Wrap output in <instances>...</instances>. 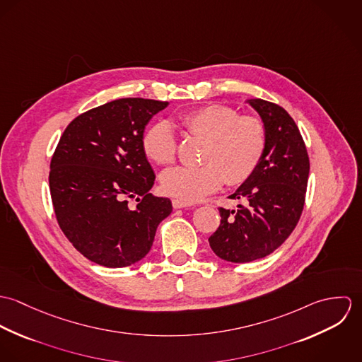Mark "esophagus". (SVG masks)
<instances>
[{
    "mask_svg": "<svg viewBox=\"0 0 362 362\" xmlns=\"http://www.w3.org/2000/svg\"><path fill=\"white\" fill-rule=\"evenodd\" d=\"M173 206H174V209H184V207L192 206V204L184 202V201H180V199H173Z\"/></svg>",
    "mask_w": 362,
    "mask_h": 362,
    "instance_id": "34e87169",
    "label": "esophagus"
}]
</instances>
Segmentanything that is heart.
Listing matches in <instances>:
<instances>
[{
    "label": "heart",
    "instance_id": "heart-1",
    "mask_svg": "<svg viewBox=\"0 0 362 362\" xmlns=\"http://www.w3.org/2000/svg\"><path fill=\"white\" fill-rule=\"evenodd\" d=\"M184 132L205 141L199 167H175L161 174L163 191L184 202H197L228 185L245 182L262 161L267 135L257 115H240L224 104L195 108L180 118ZM146 157L158 165H170L177 157V139L164 121L149 127L142 136Z\"/></svg>",
    "mask_w": 362,
    "mask_h": 362
}]
</instances>
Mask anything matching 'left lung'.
Segmentation results:
<instances>
[{
  "instance_id": "obj_1",
  "label": "left lung",
  "mask_w": 362,
  "mask_h": 362,
  "mask_svg": "<svg viewBox=\"0 0 362 362\" xmlns=\"http://www.w3.org/2000/svg\"><path fill=\"white\" fill-rule=\"evenodd\" d=\"M248 103L266 127V151L255 173L230 197L244 205L220 207V226L209 237L213 252L234 263L264 258L288 238L301 217L310 175L307 146L291 115L262 99Z\"/></svg>"
}]
</instances>
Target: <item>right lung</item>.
Wrapping results in <instances>:
<instances>
[{"mask_svg":"<svg viewBox=\"0 0 362 362\" xmlns=\"http://www.w3.org/2000/svg\"><path fill=\"white\" fill-rule=\"evenodd\" d=\"M167 104L118 99L78 115L59 138L49 175L54 213L69 243L98 264L145 258L173 210L168 198L149 192L156 177L142 149L146 124Z\"/></svg>","mask_w":362,"mask_h":362,"instance_id":"1","label":"right lung"}]
</instances>
